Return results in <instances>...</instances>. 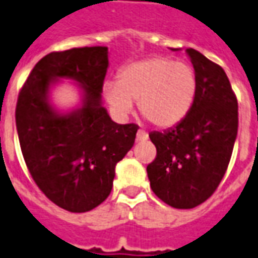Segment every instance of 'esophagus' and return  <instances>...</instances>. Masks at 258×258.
Returning a JSON list of instances; mask_svg holds the SVG:
<instances>
[{
	"mask_svg": "<svg viewBox=\"0 0 258 258\" xmlns=\"http://www.w3.org/2000/svg\"><path fill=\"white\" fill-rule=\"evenodd\" d=\"M147 138H148V134H147L145 130H138V131H137V141H144V140H147Z\"/></svg>",
	"mask_w": 258,
	"mask_h": 258,
	"instance_id": "34e87169",
	"label": "esophagus"
}]
</instances>
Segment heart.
Listing matches in <instances>:
<instances>
[{
    "instance_id": "obj_1",
    "label": "heart",
    "mask_w": 258,
    "mask_h": 258,
    "mask_svg": "<svg viewBox=\"0 0 258 258\" xmlns=\"http://www.w3.org/2000/svg\"><path fill=\"white\" fill-rule=\"evenodd\" d=\"M196 90L198 79L190 64L154 56L124 66L117 85L104 86V96L120 114H127L131 101H138L144 120L157 127H171L188 114Z\"/></svg>"
}]
</instances>
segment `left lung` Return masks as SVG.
I'll use <instances>...</instances> for the list:
<instances>
[{
	"label": "left lung",
	"mask_w": 258,
	"mask_h": 258,
	"mask_svg": "<svg viewBox=\"0 0 258 258\" xmlns=\"http://www.w3.org/2000/svg\"><path fill=\"white\" fill-rule=\"evenodd\" d=\"M186 53L198 79L195 101L175 127L150 133L157 157L147 166L152 192L175 209H192L213 195L239 128L237 97L225 70L195 49Z\"/></svg>",
	"instance_id": "left-lung-1"
}]
</instances>
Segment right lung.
I'll list each match as a JSON object with an SVG mask.
<instances>
[{
	"label": "right lung",
	"instance_id": "obj_1",
	"mask_svg": "<svg viewBox=\"0 0 258 258\" xmlns=\"http://www.w3.org/2000/svg\"><path fill=\"white\" fill-rule=\"evenodd\" d=\"M106 46L50 52L35 64L18 94L15 121L21 151L32 179L59 208L73 213L94 209L110 195L118 161L136 141L137 124H117L101 106L108 66ZM82 85L84 106L57 115L48 106L50 82Z\"/></svg>",
	"mask_w": 258,
	"mask_h": 258
}]
</instances>
